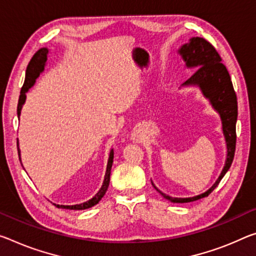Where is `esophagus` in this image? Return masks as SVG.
I'll use <instances>...</instances> for the list:
<instances>
[{"instance_id": "esophagus-1", "label": "esophagus", "mask_w": 256, "mask_h": 256, "mask_svg": "<svg viewBox=\"0 0 256 256\" xmlns=\"http://www.w3.org/2000/svg\"><path fill=\"white\" fill-rule=\"evenodd\" d=\"M131 139L133 140V142H136V144H140V142H142V136H141V133H140V131H138V130H134V131H133V133H132V136H131Z\"/></svg>"}]
</instances>
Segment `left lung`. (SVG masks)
I'll return each instance as SVG.
<instances>
[{"mask_svg": "<svg viewBox=\"0 0 256 256\" xmlns=\"http://www.w3.org/2000/svg\"><path fill=\"white\" fill-rule=\"evenodd\" d=\"M178 54L181 56L186 70H196L188 80L181 85V88H197L200 94L208 101L210 106L216 112L221 120L222 134L226 142V162L220 176L213 186L206 192L192 197H172L162 192L157 186L152 184L165 200L171 202H189L208 197L216 188L218 182L228 172L232 164L234 149H236V123L238 116L237 96L234 93L232 82L221 56L208 40L202 38H192L188 42L178 48Z\"/></svg>", "mask_w": 256, "mask_h": 256, "instance_id": "left-lung-1", "label": "left lung"}]
</instances>
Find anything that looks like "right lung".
Here are the masks:
<instances>
[{"label":"right lung","instance_id":"1","mask_svg":"<svg viewBox=\"0 0 256 256\" xmlns=\"http://www.w3.org/2000/svg\"><path fill=\"white\" fill-rule=\"evenodd\" d=\"M48 48H40V50L34 54L33 58H32L30 64H28L27 70H26L25 83H24V85H22V91H20V96H19L18 107H17L18 118H20V114H22V106L26 102V99H27L26 93L30 91V88L34 86V84L36 83V80L38 78V76L42 74L44 70H46V62H48ZM17 146H18L19 160H20V163H22V154H20L19 141L18 140H17ZM112 160H114V150L110 149V152H109L106 173H104L102 186H101L99 192H96L94 196L91 198V200H88L84 202H80V204H76V205H59V204L58 205L54 204V205L58 206V208H64V210H86V208H92V206L98 204V202L101 200V198L104 196V194H106L108 186H109V180H110V171H112Z\"/></svg>","mask_w":256,"mask_h":256}]
</instances>
